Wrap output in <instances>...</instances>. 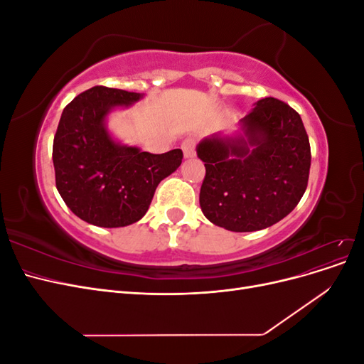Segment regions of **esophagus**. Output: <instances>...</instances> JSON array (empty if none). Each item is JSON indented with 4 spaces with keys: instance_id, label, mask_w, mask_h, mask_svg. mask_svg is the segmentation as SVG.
<instances>
[{
    "instance_id": "1",
    "label": "esophagus",
    "mask_w": 364,
    "mask_h": 364,
    "mask_svg": "<svg viewBox=\"0 0 364 364\" xmlns=\"http://www.w3.org/2000/svg\"><path fill=\"white\" fill-rule=\"evenodd\" d=\"M182 150L185 158H193L196 155V139L194 138H186L182 142Z\"/></svg>"
}]
</instances>
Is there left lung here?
Instances as JSON below:
<instances>
[{"label":"left lung","mask_w":364,"mask_h":364,"mask_svg":"<svg viewBox=\"0 0 364 364\" xmlns=\"http://www.w3.org/2000/svg\"><path fill=\"white\" fill-rule=\"evenodd\" d=\"M246 136L213 135L197 146L206 174L200 208L209 222L234 232L278 223L308 185L311 149L293 107L266 97L241 118Z\"/></svg>","instance_id":"8db88e82"}]
</instances>
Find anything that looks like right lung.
I'll return each mask as SVG.
<instances>
[{
  "label": "right lung",
  "mask_w": 364,
  "mask_h": 364,
  "mask_svg": "<svg viewBox=\"0 0 364 364\" xmlns=\"http://www.w3.org/2000/svg\"><path fill=\"white\" fill-rule=\"evenodd\" d=\"M142 95L94 86L63 109L53 141L56 186L63 202L85 222L121 228L138 222L162 179L178 170L183 153L162 155L115 142L106 115L115 106H130Z\"/></svg>",
  "instance_id": "1"
}]
</instances>
